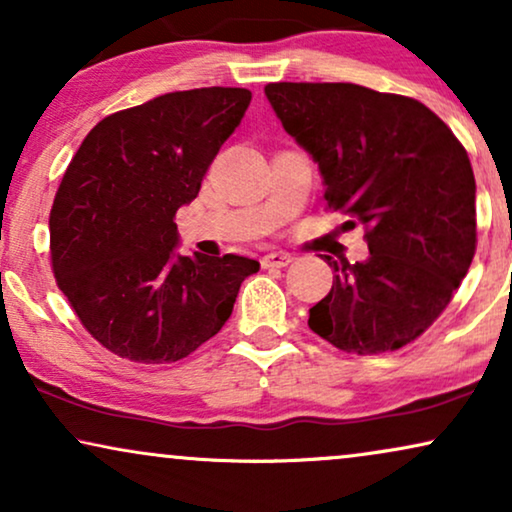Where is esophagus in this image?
I'll use <instances>...</instances> for the list:
<instances>
[{"label": "esophagus", "instance_id": "34e87169", "mask_svg": "<svg viewBox=\"0 0 512 512\" xmlns=\"http://www.w3.org/2000/svg\"><path fill=\"white\" fill-rule=\"evenodd\" d=\"M293 261L291 254H284V251H275V254L263 256V268H286Z\"/></svg>", "mask_w": 512, "mask_h": 512}]
</instances>
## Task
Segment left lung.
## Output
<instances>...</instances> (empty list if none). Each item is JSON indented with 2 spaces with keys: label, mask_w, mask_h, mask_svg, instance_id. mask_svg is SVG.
<instances>
[{
  "label": "left lung",
  "mask_w": 512,
  "mask_h": 512,
  "mask_svg": "<svg viewBox=\"0 0 512 512\" xmlns=\"http://www.w3.org/2000/svg\"><path fill=\"white\" fill-rule=\"evenodd\" d=\"M284 130L310 151L326 207L363 228L370 258L324 261L333 286L310 328L352 354L394 352L436 321L478 244L475 177L464 144L405 95L356 83H268Z\"/></svg>",
  "instance_id": "left-lung-1"
}]
</instances>
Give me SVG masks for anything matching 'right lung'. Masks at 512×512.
<instances>
[{"mask_svg": "<svg viewBox=\"0 0 512 512\" xmlns=\"http://www.w3.org/2000/svg\"><path fill=\"white\" fill-rule=\"evenodd\" d=\"M247 88L167 93L102 118L55 193L51 268L83 328L111 354L172 363L214 338L258 261L177 256V209L198 198Z\"/></svg>", "mask_w": 512, "mask_h": 512, "instance_id": "add662e5", "label": "right lung"}]
</instances>
